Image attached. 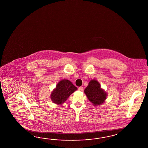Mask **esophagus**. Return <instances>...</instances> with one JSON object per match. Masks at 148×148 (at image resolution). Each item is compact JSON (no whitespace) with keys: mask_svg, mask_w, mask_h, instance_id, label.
Returning <instances> with one entry per match:
<instances>
[{"mask_svg":"<svg viewBox=\"0 0 148 148\" xmlns=\"http://www.w3.org/2000/svg\"><path fill=\"white\" fill-rule=\"evenodd\" d=\"M78 90L80 91H83V88L82 87H79L78 88Z\"/></svg>","mask_w":148,"mask_h":148,"instance_id":"1","label":"esophagus"}]
</instances>
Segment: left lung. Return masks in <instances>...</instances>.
<instances>
[{"instance_id": "left-lung-1", "label": "left lung", "mask_w": 148, "mask_h": 148, "mask_svg": "<svg viewBox=\"0 0 148 148\" xmlns=\"http://www.w3.org/2000/svg\"><path fill=\"white\" fill-rule=\"evenodd\" d=\"M84 91L94 106L102 104L107 97L106 92L101 88L100 84L96 79H91Z\"/></svg>"}]
</instances>
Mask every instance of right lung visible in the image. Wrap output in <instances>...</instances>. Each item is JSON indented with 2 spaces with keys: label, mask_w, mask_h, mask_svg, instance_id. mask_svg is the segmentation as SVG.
<instances>
[{
  "label": "right lung",
  "mask_w": 148,
  "mask_h": 148,
  "mask_svg": "<svg viewBox=\"0 0 148 148\" xmlns=\"http://www.w3.org/2000/svg\"><path fill=\"white\" fill-rule=\"evenodd\" d=\"M77 88L68 79H62L56 86L51 94V99L53 103L57 105L64 103L69 96Z\"/></svg>",
  "instance_id": "1"
}]
</instances>
